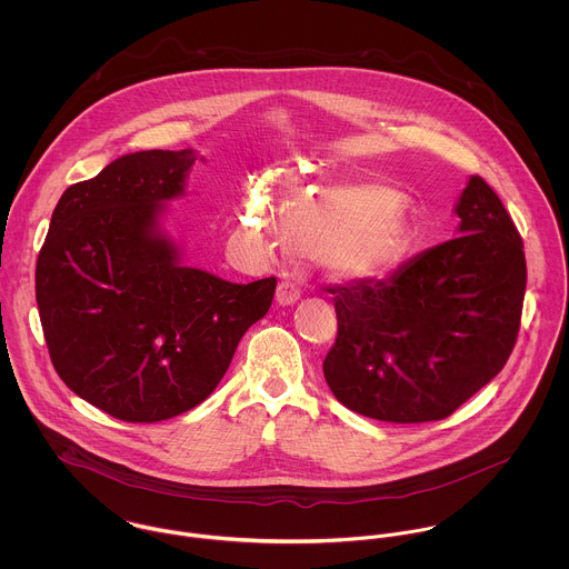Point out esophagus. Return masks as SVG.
<instances>
[{
	"instance_id": "esophagus-1",
	"label": "esophagus",
	"mask_w": 569,
	"mask_h": 569,
	"mask_svg": "<svg viewBox=\"0 0 569 569\" xmlns=\"http://www.w3.org/2000/svg\"><path fill=\"white\" fill-rule=\"evenodd\" d=\"M276 300L280 305H284V307L298 302L300 300V287L296 282H291V280H280L278 291H276Z\"/></svg>"
}]
</instances>
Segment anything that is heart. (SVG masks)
Wrapping results in <instances>:
<instances>
[{
    "instance_id": "obj_1",
    "label": "heart",
    "mask_w": 569,
    "mask_h": 569,
    "mask_svg": "<svg viewBox=\"0 0 569 569\" xmlns=\"http://www.w3.org/2000/svg\"><path fill=\"white\" fill-rule=\"evenodd\" d=\"M284 237L298 249H316L332 276L368 280L401 260L409 217L399 192L381 183L296 186L280 199L276 214L256 199L241 232L243 243L260 256L280 249Z\"/></svg>"
}]
</instances>
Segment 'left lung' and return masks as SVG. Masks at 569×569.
<instances>
[{
  "instance_id": "8db88e82",
  "label": "left lung",
  "mask_w": 569,
  "mask_h": 569,
  "mask_svg": "<svg viewBox=\"0 0 569 569\" xmlns=\"http://www.w3.org/2000/svg\"><path fill=\"white\" fill-rule=\"evenodd\" d=\"M456 212L458 239L390 278L328 289L337 337L325 377L348 409L386 422L442 420L506 366L521 326L523 241L480 174Z\"/></svg>"
}]
</instances>
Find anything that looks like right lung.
I'll return each instance as SVG.
<instances>
[{"mask_svg":"<svg viewBox=\"0 0 569 569\" xmlns=\"http://www.w3.org/2000/svg\"><path fill=\"white\" fill-rule=\"evenodd\" d=\"M190 151H140L70 186L37 258L43 337L63 383L124 422L206 401L276 278L234 284L183 267L158 234L160 201L183 192Z\"/></svg>","mask_w":569,"mask_h":569,"instance_id":"1","label":"right lung"}]
</instances>
